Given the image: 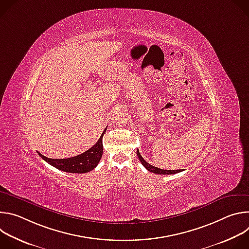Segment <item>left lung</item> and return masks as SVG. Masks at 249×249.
<instances>
[{
  "mask_svg": "<svg viewBox=\"0 0 249 249\" xmlns=\"http://www.w3.org/2000/svg\"><path fill=\"white\" fill-rule=\"evenodd\" d=\"M137 156H138V158H139L141 163L143 164L150 172H154V173H156V174H174V173H178V172L181 171V169H178V170H177V169H175V170H167V169H161V168L156 167V166L150 164L149 162H147V161L143 159V157L141 156V154L139 153L138 150H137Z\"/></svg>",
  "mask_w": 249,
  "mask_h": 249,
  "instance_id": "left-lung-1",
  "label": "left lung"
}]
</instances>
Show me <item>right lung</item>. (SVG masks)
<instances>
[{
  "mask_svg": "<svg viewBox=\"0 0 249 249\" xmlns=\"http://www.w3.org/2000/svg\"><path fill=\"white\" fill-rule=\"evenodd\" d=\"M106 129L103 131L101 134L100 138L96 142V144H94L90 149H89L87 152L73 157V158H69V159H60V160H55V159H49L40 153L38 155L49 164L53 165L54 167L65 171V172H70V173H85L92 170L95 168V166L98 164L102 153H103V146H102V137L105 133Z\"/></svg>",
  "mask_w": 249,
  "mask_h": 249,
  "instance_id": "obj_1",
  "label": "right lung"
}]
</instances>
